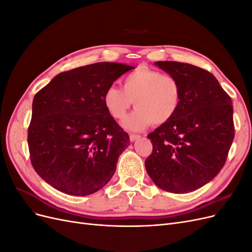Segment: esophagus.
Wrapping results in <instances>:
<instances>
[{
    "mask_svg": "<svg viewBox=\"0 0 252 252\" xmlns=\"http://www.w3.org/2000/svg\"><path fill=\"white\" fill-rule=\"evenodd\" d=\"M140 138H141V135H139V134H130V135H129V139H130L131 142L139 140Z\"/></svg>",
    "mask_w": 252,
    "mask_h": 252,
    "instance_id": "esophagus-1",
    "label": "esophagus"
}]
</instances>
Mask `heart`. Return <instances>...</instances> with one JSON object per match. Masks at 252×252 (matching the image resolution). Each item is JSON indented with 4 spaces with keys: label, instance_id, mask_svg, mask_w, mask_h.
<instances>
[{
    "label": "heart",
    "instance_id": "b5f03b06",
    "mask_svg": "<svg viewBox=\"0 0 252 252\" xmlns=\"http://www.w3.org/2000/svg\"><path fill=\"white\" fill-rule=\"evenodd\" d=\"M105 108L117 120L125 117L134 102L135 110L123 121L131 131L149 125H162L177 114L182 103V86L170 74L141 66L123 79V88L111 85L103 95Z\"/></svg>",
    "mask_w": 252,
    "mask_h": 252
}]
</instances>
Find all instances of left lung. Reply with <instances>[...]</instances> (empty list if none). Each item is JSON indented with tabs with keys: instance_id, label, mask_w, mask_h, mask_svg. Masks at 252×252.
Masks as SVG:
<instances>
[{
	"instance_id": "8db88e82",
	"label": "left lung",
	"mask_w": 252,
	"mask_h": 252,
	"mask_svg": "<svg viewBox=\"0 0 252 252\" xmlns=\"http://www.w3.org/2000/svg\"><path fill=\"white\" fill-rule=\"evenodd\" d=\"M155 64L179 80L182 103L169 122L148 134L152 152L145 167L165 191L191 192L225 165L234 138L231 97L203 68L174 61Z\"/></svg>"
}]
</instances>
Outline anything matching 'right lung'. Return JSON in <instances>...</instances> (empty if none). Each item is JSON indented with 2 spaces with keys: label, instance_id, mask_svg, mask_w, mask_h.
Masks as SVG:
<instances>
[{
  "label": "right lung",
  "instance_id": "1",
  "mask_svg": "<svg viewBox=\"0 0 252 252\" xmlns=\"http://www.w3.org/2000/svg\"><path fill=\"white\" fill-rule=\"evenodd\" d=\"M133 68L108 62L78 67L36 93L27 136L30 161L53 188L88 195L110 181L129 135L105 108L103 95Z\"/></svg>",
  "mask_w": 252,
  "mask_h": 252
}]
</instances>
